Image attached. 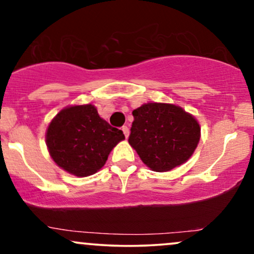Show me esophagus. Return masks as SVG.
Instances as JSON below:
<instances>
[{
	"mask_svg": "<svg viewBox=\"0 0 254 254\" xmlns=\"http://www.w3.org/2000/svg\"><path fill=\"white\" fill-rule=\"evenodd\" d=\"M122 132H124L125 136L128 137V135H129V129H128L127 126H122Z\"/></svg>",
	"mask_w": 254,
	"mask_h": 254,
	"instance_id": "34e87169",
	"label": "esophagus"
}]
</instances>
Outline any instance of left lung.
I'll use <instances>...</instances> for the list:
<instances>
[{
    "mask_svg": "<svg viewBox=\"0 0 254 254\" xmlns=\"http://www.w3.org/2000/svg\"><path fill=\"white\" fill-rule=\"evenodd\" d=\"M128 137L143 164L167 172L190 159L200 140V126L192 115L170 103H146L133 111Z\"/></svg>",
    "mask_w": 254,
    "mask_h": 254,
    "instance_id": "left-lung-1",
    "label": "left lung"
}]
</instances>
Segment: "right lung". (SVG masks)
<instances>
[{
    "label": "right lung",
    "mask_w": 254,
    "mask_h": 254,
    "mask_svg": "<svg viewBox=\"0 0 254 254\" xmlns=\"http://www.w3.org/2000/svg\"><path fill=\"white\" fill-rule=\"evenodd\" d=\"M124 139L122 130L100 118L92 105L62 109L53 119L46 136L53 160L76 177L96 173L113 147Z\"/></svg>",
    "instance_id": "obj_1"
}]
</instances>
